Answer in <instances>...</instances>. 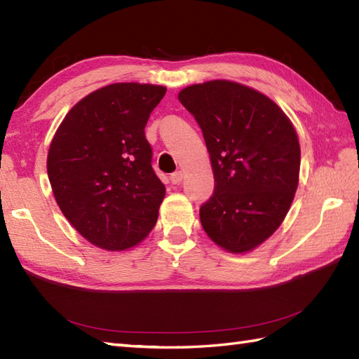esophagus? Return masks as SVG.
Here are the masks:
<instances>
[{
  "label": "esophagus",
  "instance_id": "34e87169",
  "mask_svg": "<svg viewBox=\"0 0 359 359\" xmlns=\"http://www.w3.org/2000/svg\"><path fill=\"white\" fill-rule=\"evenodd\" d=\"M182 179H184V174H182V171H175V172H172V174L170 175V180H171V184H174V185L180 184Z\"/></svg>",
  "mask_w": 359,
  "mask_h": 359
}]
</instances>
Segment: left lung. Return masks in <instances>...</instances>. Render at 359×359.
I'll return each mask as SVG.
<instances>
[{
	"label": "left lung",
	"instance_id": "obj_1",
	"mask_svg": "<svg viewBox=\"0 0 359 359\" xmlns=\"http://www.w3.org/2000/svg\"><path fill=\"white\" fill-rule=\"evenodd\" d=\"M179 100L202 129L215 174L201 207L205 233L230 253L256 248L278 230L297 188L292 121L269 97L228 80L188 86Z\"/></svg>",
	"mask_w": 359,
	"mask_h": 359
}]
</instances>
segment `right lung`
<instances>
[{"mask_svg":"<svg viewBox=\"0 0 359 359\" xmlns=\"http://www.w3.org/2000/svg\"><path fill=\"white\" fill-rule=\"evenodd\" d=\"M165 86L114 83L66 114L48 154V175L65 217L94 245L121 251L154 228L165 185L144 137Z\"/></svg>","mask_w":359,"mask_h":359,"instance_id":"1","label":"right lung"}]
</instances>
